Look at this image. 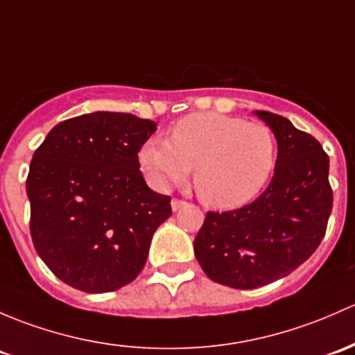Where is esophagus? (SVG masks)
Returning <instances> with one entry per match:
<instances>
[{"mask_svg":"<svg viewBox=\"0 0 355 355\" xmlns=\"http://www.w3.org/2000/svg\"><path fill=\"white\" fill-rule=\"evenodd\" d=\"M185 206V200H180V199H171V209L173 211H178L180 207Z\"/></svg>","mask_w":355,"mask_h":355,"instance_id":"1","label":"esophagus"}]
</instances>
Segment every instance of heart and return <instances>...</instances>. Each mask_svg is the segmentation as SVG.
Here are the masks:
<instances>
[{
  "label": "heart",
  "mask_w": 355,
  "mask_h": 355,
  "mask_svg": "<svg viewBox=\"0 0 355 355\" xmlns=\"http://www.w3.org/2000/svg\"><path fill=\"white\" fill-rule=\"evenodd\" d=\"M139 162L153 184L165 190L187 182L196 166L200 200L214 209H236L266 189L277 162V141L263 124L204 112L178 121L170 143L146 141Z\"/></svg>",
  "instance_id": "b5f03b06"
}]
</instances>
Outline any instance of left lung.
Here are the masks:
<instances>
[{
    "label": "left lung",
    "instance_id": "8db88e82",
    "mask_svg": "<svg viewBox=\"0 0 355 355\" xmlns=\"http://www.w3.org/2000/svg\"><path fill=\"white\" fill-rule=\"evenodd\" d=\"M277 139V162L266 192L252 204L207 212L193 253L211 281L255 289L286 277L322 243L334 193L322 144L286 117L255 110Z\"/></svg>",
    "mask_w": 355,
    "mask_h": 355
}]
</instances>
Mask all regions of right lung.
<instances>
[{"label": "right lung", "instance_id": "right-lung-1", "mask_svg": "<svg viewBox=\"0 0 355 355\" xmlns=\"http://www.w3.org/2000/svg\"><path fill=\"white\" fill-rule=\"evenodd\" d=\"M156 122L122 112L68 119L33 153L30 234L52 274L85 293H110L139 275L170 197L144 182L137 153Z\"/></svg>", "mask_w": 355, "mask_h": 355}]
</instances>
